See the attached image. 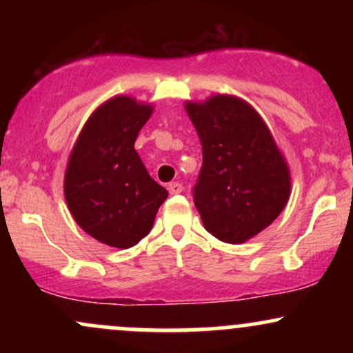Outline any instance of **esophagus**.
I'll use <instances>...</instances> for the list:
<instances>
[{"instance_id":"34e87169","label":"esophagus","mask_w":353,"mask_h":353,"mask_svg":"<svg viewBox=\"0 0 353 353\" xmlns=\"http://www.w3.org/2000/svg\"><path fill=\"white\" fill-rule=\"evenodd\" d=\"M168 190L171 194H181L182 192V184H181V182H169Z\"/></svg>"}]
</instances>
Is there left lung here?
<instances>
[{
    "label": "left lung",
    "instance_id": "1",
    "mask_svg": "<svg viewBox=\"0 0 353 353\" xmlns=\"http://www.w3.org/2000/svg\"><path fill=\"white\" fill-rule=\"evenodd\" d=\"M199 134L202 168L194 204L208 232L241 244L269 228L290 196L289 168L262 117L245 101L219 94L185 104Z\"/></svg>",
    "mask_w": 353,
    "mask_h": 353
}]
</instances>
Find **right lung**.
<instances>
[{
  "label": "right lung",
  "instance_id": "right-lung-1",
  "mask_svg": "<svg viewBox=\"0 0 353 353\" xmlns=\"http://www.w3.org/2000/svg\"><path fill=\"white\" fill-rule=\"evenodd\" d=\"M151 112L128 96L109 99L84 124L68 163L64 196L72 217L89 236L117 249L148 236L168 197L134 149Z\"/></svg>",
  "mask_w": 353,
  "mask_h": 353
}]
</instances>
